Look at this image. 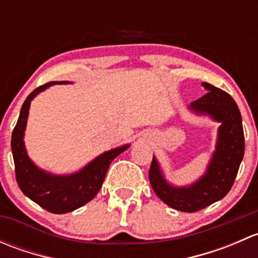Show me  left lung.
<instances>
[{
    "instance_id": "left-lung-1",
    "label": "left lung",
    "mask_w": 258,
    "mask_h": 258,
    "mask_svg": "<svg viewBox=\"0 0 258 258\" xmlns=\"http://www.w3.org/2000/svg\"><path fill=\"white\" fill-rule=\"evenodd\" d=\"M202 86L209 92L191 102V108L197 112L209 113L222 123L207 173L192 186L176 188L166 183L155 157L148 172L155 194L166 205L182 212H196L223 199L233 186L244 155L243 127L237 103L221 88L207 82Z\"/></svg>"
}]
</instances>
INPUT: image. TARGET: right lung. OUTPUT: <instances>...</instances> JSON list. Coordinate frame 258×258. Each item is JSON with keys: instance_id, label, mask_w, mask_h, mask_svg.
Returning a JSON list of instances; mask_svg holds the SVG:
<instances>
[{"instance_id": "right-lung-1", "label": "right lung", "mask_w": 258, "mask_h": 258, "mask_svg": "<svg viewBox=\"0 0 258 258\" xmlns=\"http://www.w3.org/2000/svg\"><path fill=\"white\" fill-rule=\"evenodd\" d=\"M56 83L67 82L52 81L45 83L33 90L26 98L21 108L16 126L12 132L11 148L15 161L16 181L21 191L48 212L66 213L86 205L98 194L111 162L128 146L105 152L80 172L71 176H52L38 170L31 162L26 153L25 145H23V132L26 128L28 108L32 98L38 92Z\"/></svg>"}]
</instances>
